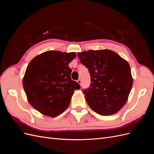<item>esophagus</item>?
Masks as SVG:
<instances>
[{
  "mask_svg": "<svg viewBox=\"0 0 154 154\" xmlns=\"http://www.w3.org/2000/svg\"><path fill=\"white\" fill-rule=\"evenodd\" d=\"M77 82H78L80 85H82V80H80V79H78V80H77Z\"/></svg>",
  "mask_w": 154,
  "mask_h": 154,
  "instance_id": "1",
  "label": "esophagus"
}]
</instances>
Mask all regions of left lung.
Masks as SVG:
<instances>
[{
    "mask_svg": "<svg viewBox=\"0 0 154 154\" xmlns=\"http://www.w3.org/2000/svg\"><path fill=\"white\" fill-rule=\"evenodd\" d=\"M78 57L91 75V86L83 91L88 106L101 116L117 113L127 103L133 84L127 61L109 49L83 51Z\"/></svg>",
    "mask_w": 154,
    "mask_h": 154,
    "instance_id": "1",
    "label": "left lung"
}]
</instances>
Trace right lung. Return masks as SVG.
Wrapping results in <instances>:
<instances>
[{
    "label": "right lung",
    "mask_w": 154,
    "mask_h": 154,
    "mask_svg": "<svg viewBox=\"0 0 154 154\" xmlns=\"http://www.w3.org/2000/svg\"><path fill=\"white\" fill-rule=\"evenodd\" d=\"M76 53L48 51L29 62L23 87L30 105L43 115L55 118L63 113L71 103L74 90L80 85L71 80L69 63Z\"/></svg>",
    "instance_id": "1"
}]
</instances>
